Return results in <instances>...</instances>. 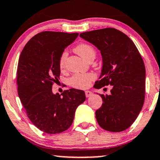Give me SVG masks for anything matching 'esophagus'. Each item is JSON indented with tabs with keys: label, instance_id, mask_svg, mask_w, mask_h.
I'll return each instance as SVG.
<instances>
[{
	"label": "esophagus",
	"instance_id": "esophagus-1",
	"mask_svg": "<svg viewBox=\"0 0 160 160\" xmlns=\"http://www.w3.org/2000/svg\"><path fill=\"white\" fill-rule=\"evenodd\" d=\"M85 95L87 97H89L90 96L92 95V92L90 91H86L85 92Z\"/></svg>",
	"mask_w": 160,
	"mask_h": 160
}]
</instances>
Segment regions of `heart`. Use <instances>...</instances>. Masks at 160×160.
Wrapping results in <instances>:
<instances>
[{"label": "heart", "instance_id": "1", "mask_svg": "<svg viewBox=\"0 0 160 160\" xmlns=\"http://www.w3.org/2000/svg\"><path fill=\"white\" fill-rule=\"evenodd\" d=\"M75 51L85 59L89 61L90 59L94 58L96 52L94 48L88 44H80L75 48ZM67 52H63L59 59V67L61 69H63L67 58ZM96 78V76L93 73H75L69 79L68 82L71 87L78 88V89H86L89 87L92 81Z\"/></svg>", "mask_w": 160, "mask_h": 160}]
</instances>
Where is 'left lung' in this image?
<instances>
[{
  "label": "left lung",
  "mask_w": 160,
  "mask_h": 160,
  "mask_svg": "<svg viewBox=\"0 0 160 160\" xmlns=\"http://www.w3.org/2000/svg\"><path fill=\"white\" fill-rule=\"evenodd\" d=\"M100 51L102 68L94 88L112 86L110 94H100L102 105L96 111L101 128L120 132L129 128L142 110L145 97L146 70L139 52L126 34L114 28L80 34Z\"/></svg>",
  "instance_id": "1"
}]
</instances>
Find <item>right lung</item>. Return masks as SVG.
I'll return each instance as SVG.
<instances>
[{"mask_svg": "<svg viewBox=\"0 0 160 160\" xmlns=\"http://www.w3.org/2000/svg\"><path fill=\"white\" fill-rule=\"evenodd\" d=\"M78 33L42 32L24 46L17 68L18 94L27 116L45 133H61L71 126L75 111L86 99L83 90L70 89L53 94L52 84L58 80L59 59Z\"/></svg>", "mask_w": 160, "mask_h": 160, "instance_id": "1", "label": "right lung"}]
</instances>
